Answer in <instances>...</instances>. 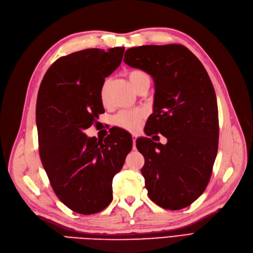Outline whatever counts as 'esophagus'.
Listing matches in <instances>:
<instances>
[{
    "label": "esophagus",
    "instance_id": "esophagus-1",
    "mask_svg": "<svg viewBox=\"0 0 253 253\" xmlns=\"http://www.w3.org/2000/svg\"><path fill=\"white\" fill-rule=\"evenodd\" d=\"M132 139H133V144H134V149H136V136L133 134L132 135Z\"/></svg>",
    "mask_w": 253,
    "mask_h": 253
}]
</instances>
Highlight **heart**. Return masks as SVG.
I'll return each mask as SVG.
<instances>
[{
  "mask_svg": "<svg viewBox=\"0 0 253 253\" xmlns=\"http://www.w3.org/2000/svg\"><path fill=\"white\" fill-rule=\"evenodd\" d=\"M127 78L131 82L132 86L135 90L138 88L139 85L145 81L150 80L148 74L141 70H132L127 72ZM106 95V82L103 83L100 89V97L102 100H105ZM143 112L141 110H133V111H121L116 116L114 117V125L121 128L127 129V131H136L140 126V121L143 117Z\"/></svg>",
  "mask_w": 253,
  "mask_h": 253,
  "instance_id": "1",
  "label": "heart"
}]
</instances>
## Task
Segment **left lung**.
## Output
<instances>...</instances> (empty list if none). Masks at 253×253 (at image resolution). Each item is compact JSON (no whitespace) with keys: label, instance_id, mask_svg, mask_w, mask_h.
I'll list each match as a JSON object with an SVG mask.
<instances>
[{"label":"left lung","instance_id":"obj_1","mask_svg":"<svg viewBox=\"0 0 253 253\" xmlns=\"http://www.w3.org/2000/svg\"><path fill=\"white\" fill-rule=\"evenodd\" d=\"M124 61L154 80V110L144 133L168 140H136L148 195L162 208H186L204 193L217 154L218 110L209 75L180 44L128 48Z\"/></svg>","mask_w":253,"mask_h":253}]
</instances>
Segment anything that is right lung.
Instances as JSON below:
<instances>
[{"label": "right lung", "mask_w": 253, "mask_h": 253, "mask_svg": "<svg viewBox=\"0 0 253 253\" xmlns=\"http://www.w3.org/2000/svg\"><path fill=\"white\" fill-rule=\"evenodd\" d=\"M125 47L88 48L59 58L38 93L39 153L52 190L71 210L100 212L113 200L112 181L132 150V136L114 129L104 140L87 137L104 112L100 89L120 65Z\"/></svg>", "instance_id": "right-lung-1"}]
</instances>
